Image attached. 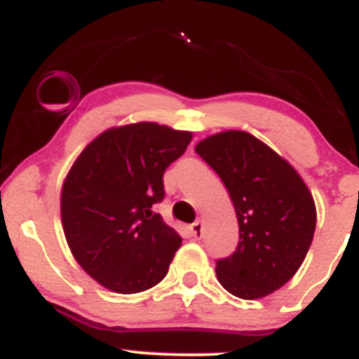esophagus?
Returning a JSON list of instances; mask_svg holds the SVG:
<instances>
[{"label": "esophagus", "mask_w": 359, "mask_h": 359, "mask_svg": "<svg viewBox=\"0 0 359 359\" xmlns=\"http://www.w3.org/2000/svg\"><path fill=\"white\" fill-rule=\"evenodd\" d=\"M191 234H192L194 238H201V236H203V221L192 222V226H191Z\"/></svg>", "instance_id": "esophagus-1"}]
</instances>
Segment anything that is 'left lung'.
Wrapping results in <instances>:
<instances>
[{"instance_id": "1", "label": "left lung", "mask_w": 359, "mask_h": 359, "mask_svg": "<svg viewBox=\"0 0 359 359\" xmlns=\"http://www.w3.org/2000/svg\"><path fill=\"white\" fill-rule=\"evenodd\" d=\"M197 155L228 189L240 241L216 259L221 285L241 299H259L295 275L316 231V204L307 185L282 156L245 131L203 140Z\"/></svg>"}]
</instances>
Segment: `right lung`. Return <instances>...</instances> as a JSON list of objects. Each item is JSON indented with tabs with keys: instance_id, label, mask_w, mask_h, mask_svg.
<instances>
[{
	"instance_id": "right-lung-1",
	"label": "right lung",
	"mask_w": 359,
	"mask_h": 359,
	"mask_svg": "<svg viewBox=\"0 0 359 359\" xmlns=\"http://www.w3.org/2000/svg\"><path fill=\"white\" fill-rule=\"evenodd\" d=\"M192 140L156 123L104 131L76 160L60 212L74 258L102 287L137 294L162 282L182 238L154 205L165 197L163 174Z\"/></svg>"
}]
</instances>
